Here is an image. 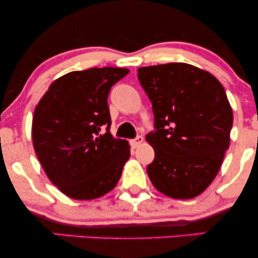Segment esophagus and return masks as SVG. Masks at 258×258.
<instances>
[{"label": "esophagus", "mask_w": 258, "mask_h": 258, "mask_svg": "<svg viewBox=\"0 0 258 258\" xmlns=\"http://www.w3.org/2000/svg\"><path fill=\"white\" fill-rule=\"evenodd\" d=\"M143 142H144L143 137H142V136H138L137 138L132 139V141H131V146H132L133 149H136V148H138L139 146H142V144H143Z\"/></svg>", "instance_id": "esophagus-1"}]
</instances>
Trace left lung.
<instances>
[{
  "label": "left lung",
  "instance_id": "obj_1",
  "mask_svg": "<svg viewBox=\"0 0 258 258\" xmlns=\"http://www.w3.org/2000/svg\"><path fill=\"white\" fill-rule=\"evenodd\" d=\"M138 80L152 100L155 158L147 172L160 193L193 199L216 178L229 148L233 111L212 74L186 63L142 67Z\"/></svg>",
  "mask_w": 258,
  "mask_h": 258
}]
</instances>
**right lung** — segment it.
Returning a JSON list of instances; mask_svg holds the SVG:
<instances>
[{"label": "right lung", "instance_id": "right-lung-1", "mask_svg": "<svg viewBox=\"0 0 258 258\" xmlns=\"http://www.w3.org/2000/svg\"><path fill=\"white\" fill-rule=\"evenodd\" d=\"M128 73L112 67L68 73L49 85L35 108V153L47 177L72 199L92 200L109 193L130 159L128 142L109 132L106 99L111 86Z\"/></svg>", "mask_w": 258, "mask_h": 258}]
</instances>
